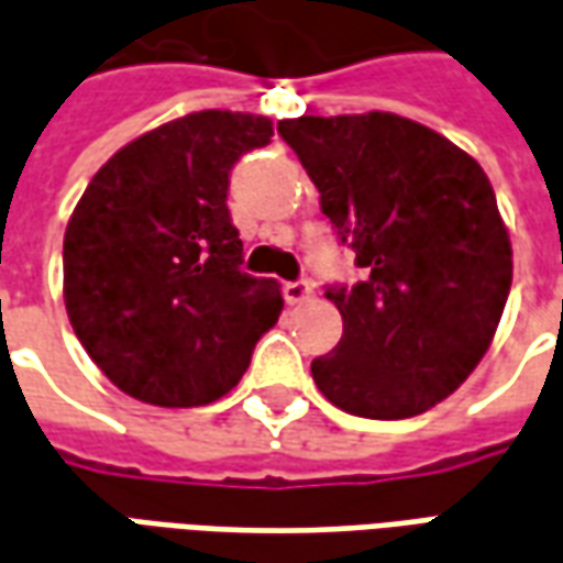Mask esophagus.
Returning <instances> with one entry per match:
<instances>
[{
  "label": "esophagus",
  "mask_w": 563,
  "mask_h": 563,
  "mask_svg": "<svg viewBox=\"0 0 563 563\" xmlns=\"http://www.w3.org/2000/svg\"><path fill=\"white\" fill-rule=\"evenodd\" d=\"M312 285L309 282H288L285 285V300L290 302V306H300V302L312 300Z\"/></svg>",
  "instance_id": "obj_1"
}]
</instances>
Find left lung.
Wrapping results in <instances>:
<instances>
[{
  "mask_svg": "<svg viewBox=\"0 0 563 563\" xmlns=\"http://www.w3.org/2000/svg\"><path fill=\"white\" fill-rule=\"evenodd\" d=\"M278 133L364 269L354 288H327L342 339L312 361L314 385L361 418L428 412L485 357L512 285L488 175L445 135L390 111L302 114Z\"/></svg>",
  "mask_w": 563,
  "mask_h": 563,
  "instance_id": "obj_1",
  "label": "left lung"
}]
</instances>
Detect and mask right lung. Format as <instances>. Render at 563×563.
Listing matches in <instances>:
<instances>
[{
  "label": "right lung",
  "mask_w": 563,
  "mask_h": 563,
  "mask_svg": "<svg viewBox=\"0 0 563 563\" xmlns=\"http://www.w3.org/2000/svg\"><path fill=\"white\" fill-rule=\"evenodd\" d=\"M273 121L190 111L123 145L78 199L63 239V300L93 364L135 400L206 406L236 388L282 314L275 278L239 269L233 163Z\"/></svg>",
  "instance_id": "obj_1"
}]
</instances>
